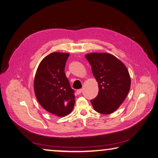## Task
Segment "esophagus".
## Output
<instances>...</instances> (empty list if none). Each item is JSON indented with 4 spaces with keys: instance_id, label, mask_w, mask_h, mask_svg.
Returning <instances> with one entry per match:
<instances>
[{
    "instance_id": "1",
    "label": "esophagus",
    "mask_w": 158,
    "mask_h": 158,
    "mask_svg": "<svg viewBox=\"0 0 158 158\" xmlns=\"http://www.w3.org/2000/svg\"><path fill=\"white\" fill-rule=\"evenodd\" d=\"M82 93V89H79V90H77V94H80Z\"/></svg>"
}]
</instances>
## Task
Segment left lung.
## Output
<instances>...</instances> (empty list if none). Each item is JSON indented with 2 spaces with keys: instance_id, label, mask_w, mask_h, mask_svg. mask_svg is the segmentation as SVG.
I'll return each mask as SVG.
<instances>
[{
  "instance_id": "left-lung-1",
  "label": "left lung",
  "mask_w": 158,
  "mask_h": 158,
  "mask_svg": "<svg viewBox=\"0 0 158 158\" xmlns=\"http://www.w3.org/2000/svg\"><path fill=\"white\" fill-rule=\"evenodd\" d=\"M99 85V93L90 100L93 108L102 114H110L119 107L131 88L127 67L108 53H90L85 56Z\"/></svg>"
}]
</instances>
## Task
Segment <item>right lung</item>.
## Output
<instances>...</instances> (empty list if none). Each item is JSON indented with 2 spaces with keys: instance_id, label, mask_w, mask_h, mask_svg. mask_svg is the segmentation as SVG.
<instances>
[{
  "instance_id": "1",
  "label": "right lung",
  "mask_w": 158,
  "mask_h": 158,
  "mask_svg": "<svg viewBox=\"0 0 158 158\" xmlns=\"http://www.w3.org/2000/svg\"><path fill=\"white\" fill-rule=\"evenodd\" d=\"M70 54L53 52L42 60L36 70L34 88L36 99L49 113L67 115L74 105V91L65 76V63Z\"/></svg>"
}]
</instances>
